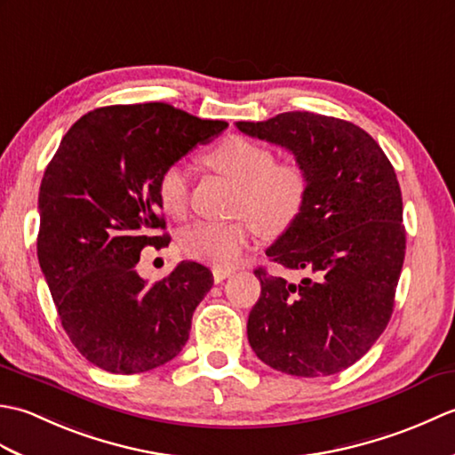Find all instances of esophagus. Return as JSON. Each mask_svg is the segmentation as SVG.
I'll return each mask as SVG.
<instances>
[{
	"label": "esophagus",
	"instance_id": "34e87169",
	"mask_svg": "<svg viewBox=\"0 0 455 455\" xmlns=\"http://www.w3.org/2000/svg\"><path fill=\"white\" fill-rule=\"evenodd\" d=\"M230 274V269H225V267H212V279H215V283H220L222 279H227Z\"/></svg>",
	"mask_w": 455,
	"mask_h": 455
}]
</instances>
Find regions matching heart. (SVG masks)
I'll return each instance as SVG.
<instances>
[{"instance_id":"1","label":"heart","mask_w":455,"mask_h":455,"mask_svg":"<svg viewBox=\"0 0 455 455\" xmlns=\"http://www.w3.org/2000/svg\"><path fill=\"white\" fill-rule=\"evenodd\" d=\"M209 168L238 183L230 222H196L181 233L188 258L215 267H233L250 246L254 230L277 236L301 215L308 193V173L295 160L274 162V152L246 137L222 139L207 156ZM158 201L173 217H183L189 203V181L181 166H170L158 178Z\"/></svg>"}]
</instances>
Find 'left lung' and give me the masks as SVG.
Wrapping results in <instances>:
<instances>
[{"instance_id":"obj_1","label":"left lung","mask_w":455,"mask_h":455,"mask_svg":"<svg viewBox=\"0 0 455 455\" xmlns=\"http://www.w3.org/2000/svg\"><path fill=\"white\" fill-rule=\"evenodd\" d=\"M236 127L293 152L308 173L301 215L266 250L307 277L291 283L256 269L262 293L248 316V342L277 371H342L370 350L393 313L407 248L395 170L363 129L326 115L289 111Z\"/></svg>"}]
</instances>
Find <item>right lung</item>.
Listing matches in <instances>:
<instances>
[{
    "label": "right lung",
    "mask_w": 455,
    "mask_h": 455,
    "mask_svg": "<svg viewBox=\"0 0 455 455\" xmlns=\"http://www.w3.org/2000/svg\"><path fill=\"white\" fill-rule=\"evenodd\" d=\"M228 127L168 103L93 109L64 134L38 191V264L62 328L105 371L131 375L173 360L212 287L209 267L181 262L148 285L147 246H164L158 178Z\"/></svg>",
    "instance_id": "add662e5"
}]
</instances>
